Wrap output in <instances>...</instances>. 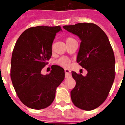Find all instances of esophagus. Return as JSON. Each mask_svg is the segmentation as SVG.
Listing matches in <instances>:
<instances>
[{
	"label": "esophagus",
	"mask_w": 125,
	"mask_h": 125,
	"mask_svg": "<svg viewBox=\"0 0 125 125\" xmlns=\"http://www.w3.org/2000/svg\"><path fill=\"white\" fill-rule=\"evenodd\" d=\"M65 77L68 78L70 77L71 76V71L69 70H65Z\"/></svg>",
	"instance_id": "esophagus-1"
}]
</instances>
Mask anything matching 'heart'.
Wrapping results in <instances>:
<instances>
[{
  "mask_svg": "<svg viewBox=\"0 0 125 125\" xmlns=\"http://www.w3.org/2000/svg\"><path fill=\"white\" fill-rule=\"evenodd\" d=\"M74 40H75V39L72 38V37H68V38L66 39V43H67L70 42ZM57 63L59 65L63 66V67L67 68L68 67L69 65H70V60L66 57H61L57 61Z\"/></svg>",
  "mask_w": 125,
  "mask_h": 125,
  "instance_id": "obj_1",
  "label": "heart"
}]
</instances>
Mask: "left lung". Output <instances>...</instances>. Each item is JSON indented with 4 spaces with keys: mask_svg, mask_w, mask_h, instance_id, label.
<instances>
[{
    "mask_svg": "<svg viewBox=\"0 0 125 125\" xmlns=\"http://www.w3.org/2000/svg\"><path fill=\"white\" fill-rule=\"evenodd\" d=\"M81 40L77 62L88 73L83 76L72 71L76 85L71 91L74 105L90 111L106 99L115 78V57L106 34L97 25L79 23L63 26Z\"/></svg>",
    "mask_w": 125,
    "mask_h": 125,
    "instance_id": "8db88e82",
    "label": "left lung"
}]
</instances>
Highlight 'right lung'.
I'll return each instance as SVG.
<instances>
[{
  "mask_svg": "<svg viewBox=\"0 0 125 125\" xmlns=\"http://www.w3.org/2000/svg\"><path fill=\"white\" fill-rule=\"evenodd\" d=\"M60 26H37L27 29L16 43L11 62V79L21 101L34 109L47 108L54 101L65 71L53 66L49 74L41 71L52 55V44Z\"/></svg>",
  "mask_w": 125,
  "mask_h": 125,
  "instance_id": "add662e5",
  "label": "right lung"
}]
</instances>
